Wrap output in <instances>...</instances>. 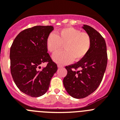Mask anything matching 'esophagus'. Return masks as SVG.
Here are the masks:
<instances>
[{
    "label": "esophagus",
    "instance_id": "1",
    "mask_svg": "<svg viewBox=\"0 0 120 120\" xmlns=\"http://www.w3.org/2000/svg\"><path fill=\"white\" fill-rule=\"evenodd\" d=\"M57 66H58V68H62L64 67L63 65H61V64H58Z\"/></svg>",
    "mask_w": 120,
    "mask_h": 120
}]
</instances>
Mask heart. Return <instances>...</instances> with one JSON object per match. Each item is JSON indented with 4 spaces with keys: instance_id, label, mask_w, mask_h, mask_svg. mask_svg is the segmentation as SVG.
Listing matches in <instances>:
<instances>
[{
    "instance_id": "b5f03b06",
    "label": "heart",
    "mask_w": 120,
    "mask_h": 120,
    "mask_svg": "<svg viewBox=\"0 0 120 120\" xmlns=\"http://www.w3.org/2000/svg\"><path fill=\"white\" fill-rule=\"evenodd\" d=\"M91 44L89 34L72 27L63 28L56 34L51 33L46 40L47 49L52 54L58 52L63 45L64 50L52 57L53 60L60 64L81 60L89 52Z\"/></svg>"
}]
</instances>
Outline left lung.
Wrapping results in <instances>:
<instances>
[{"instance_id":"1","label":"left lung","mask_w":120,"mask_h":120,"mask_svg":"<svg viewBox=\"0 0 120 120\" xmlns=\"http://www.w3.org/2000/svg\"><path fill=\"white\" fill-rule=\"evenodd\" d=\"M83 29L91 36V49L81 60L65 67L68 73L63 79V85L67 92L76 99L86 98L98 88L108 62L104 38L89 26L84 25Z\"/></svg>"}]
</instances>
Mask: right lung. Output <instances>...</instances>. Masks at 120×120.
<instances>
[{"mask_svg": "<svg viewBox=\"0 0 120 120\" xmlns=\"http://www.w3.org/2000/svg\"><path fill=\"white\" fill-rule=\"evenodd\" d=\"M54 30L51 26H36L20 32L10 49L11 73L20 91L31 97L47 92L57 66L47 52L46 40ZM47 62L41 69L40 65Z\"/></svg>", "mask_w": 120, "mask_h": 120, "instance_id": "right-lung-1", "label": "right lung"}]
</instances>
